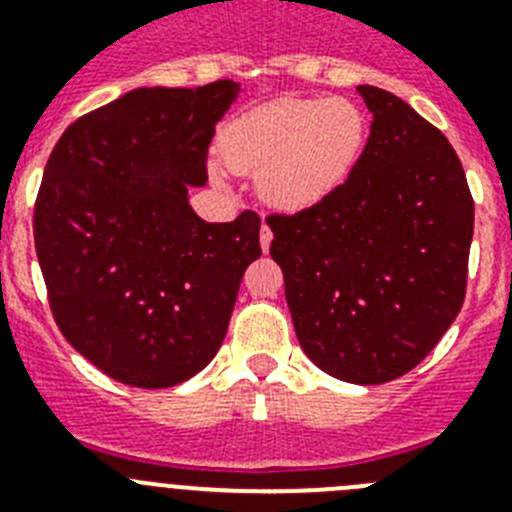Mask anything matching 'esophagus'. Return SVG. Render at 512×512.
<instances>
[{
  "label": "esophagus",
  "instance_id": "obj_1",
  "mask_svg": "<svg viewBox=\"0 0 512 512\" xmlns=\"http://www.w3.org/2000/svg\"><path fill=\"white\" fill-rule=\"evenodd\" d=\"M271 238H274V235H271V228L266 223H261V230H259V241H261V248H264V253L269 251V246H271Z\"/></svg>",
  "mask_w": 512,
  "mask_h": 512
}]
</instances>
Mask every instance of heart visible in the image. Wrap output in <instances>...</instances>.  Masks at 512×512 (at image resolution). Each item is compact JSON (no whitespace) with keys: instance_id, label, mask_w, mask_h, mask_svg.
I'll return each instance as SVG.
<instances>
[{"instance_id":"b5f03b06","label":"heart","mask_w":512,"mask_h":512,"mask_svg":"<svg viewBox=\"0 0 512 512\" xmlns=\"http://www.w3.org/2000/svg\"><path fill=\"white\" fill-rule=\"evenodd\" d=\"M366 117L343 97H279L259 104L220 130L217 156L235 174H256L266 205L284 212L315 207L359 164ZM215 182L223 166L212 164Z\"/></svg>"}]
</instances>
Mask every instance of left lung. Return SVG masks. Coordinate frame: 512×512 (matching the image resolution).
<instances>
[{
    "mask_svg": "<svg viewBox=\"0 0 512 512\" xmlns=\"http://www.w3.org/2000/svg\"><path fill=\"white\" fill-rule=\"evenodd\" d=\"M372 133L336 192L271 215V259L302 351L330 377L382 384L441 341L467 289L474 202L446 135L361 84Z\"/></svg>",
    "mask_w": 512,
    "mask_h": 512,
    "instance_id": "1",
    "label": "left lung"
}]
</instances>
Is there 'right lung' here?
Listing matches in <instances>:
<instances>
[{"instance_id": "obj_1", "label": "right lung", "mask_w": 512, "mask_h": 512, "mask_svg": "<svg viewBox=\"0 0 512 512\" xmlns=\"http://www.w3.org/2000/svg\"><path fill=\"white\" fill-rule=\"evenodd\" d=\"M238 94L230 79L133 89L69 125L45 164L33 230L53 318L117 382L161 390L202 372L261 256L256 212L205 223L189 205Z\"/></svg>"}]
</instances>
